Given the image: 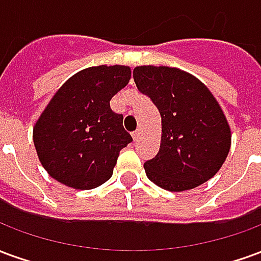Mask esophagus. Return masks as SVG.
<instances>
[{
  "mask_svg": "<svg viewBox=\"0 0 261 261\" xmlns=\"http://www.w3.org/2000/svg\"><path fill=\"white\" fill-rule=\"evenodd\" d=\"M131 136H133V138H134V141H137V140L140 138V131H138V130L134 131V133H133Z\"/></svg>",
  "mask_w": 261,
  "mask_h": 261,
  "instance_id": "34e87169",
  "label": "esophagus"
}]
</instances>
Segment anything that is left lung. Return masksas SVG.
I'll list each match as a JSON object with an SVG mask.
<instances>
[{"label": "left lung", "instance_id": "obj_1", "mask_svg": "<svg viewBox=\"0 0 261 261\" xmlns=\"http://www.w3.org/2000/svg\"><path fill=\"white\" fill-rule=\"evenodd\" d=\"M133 76L162 119L158 153L144 164L148 179L165 190L186 192L214 177L229 153L232 133L211 91L175 67L138 65Z\"/></svg>", "mask_w": 261, "mask_h": 261}]
</instances>
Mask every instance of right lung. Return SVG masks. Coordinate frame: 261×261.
I'll use <instances>...</instances> for the list:
<instances>
[{
  "instance_id": "add662e5",
  "label": "right lung",
  "mask_w": 261,
  "mask_h": 261,
  "mask_svg": "<svg viewBox=\"0 0 261 261\" xmlns=\"http://www.w3.org/2000/svg\"><path fill=\"white\" fill-rule=\"evenodd\" d=\"M130 78L128 65L89 67L54 93L33 125L37 156L53 179L89 190L112 177L120 151L133 138L110 99Z\"/></svg>"
}]
</instances>
